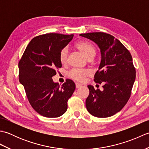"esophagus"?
I'll use <instances>...</instances> for the list:
<instances>
[{
  "label": "esophagus",
  "mask_w": 149,
  "mask_h": 149,
  "mask_svg": "<svg viewBox=\"0 0 149 149\" xmlns=\"http://www.w3.org/2000/svg\"><path fill=\"white\" fill-rule=\"evenodd\" d=\"M82 86V85L79 83H75V87H76V88H79Z\"/></svg>",
  "instance_id": "obj_1"
}]
</instances>
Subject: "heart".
Returning a JSON list of instances; mask_svg holds the SVG:
<instances>
[{"label":"heart","mask_w":149,"mask_h":149,"mask_svg":"<svg viewBox=\"0 0 149 149\" xmlns=\"http://www.w3.org/2000/svg\"><path fill=\"white\" fill-rule=\"evenodd\" d=\"M77 48L88 59H92L95 55L96 49L92 43L86 41L78 42L76 45ZM68 56V48L65 47L59 53L60 62L63 64H65L67 62ZM90 72L86 69H77L73 68L68 73L69 77L78 82L83 83L86 77L89 76Z\"/></svg>","instance_id":"heart-1"}]
</instances>
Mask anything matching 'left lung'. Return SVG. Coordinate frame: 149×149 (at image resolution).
I'll use <instances>...</instances> for the list:
<instances>
[{"mask_svg":"<svg viewBox=\"0 0 149 149\" xmlns=\"http://www.w3.org/2000/svg\"><path fill=\"white\" fill-rule=\"evenodd\" d=\"M80 36L99 47L101 61L94 75L96 83L103 84L102 91L88 85L86 100L88 111L98 118H106L119 112L131 97L136 70L131 53L118 40L105 33H90Z\"/></svg>","mask_w":149,"mask_h":149,"instance_id":"8db88e82","label":"left lung"}]
</instances>
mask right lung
I'll use <instances>...</instances> for the list:
<instances>
[{
  "instance_id": "1",
  "label": "right lung",
  "mask_w": 149,
  "mask_h": 149,
  "mask_svg": "<svg viewBox=\"0 0 149 149\" xmlns=\"http://www.w3.org/2000/svg\"><path fill=\"white\" fill-rule=\"evenodd\" d=\"M74 35L47 33L34 37L28 44L18 63L19 81L28 100L40 115L56 118L67 110V102L75 89L71 79L59 85L52 77L61 68L59 53Z\"/></svg>"
}]
</instances>
